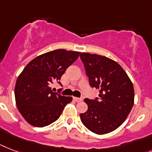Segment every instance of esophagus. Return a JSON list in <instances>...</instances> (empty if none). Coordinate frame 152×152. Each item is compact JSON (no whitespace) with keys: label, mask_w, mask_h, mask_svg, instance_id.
<instances>
[{"label":"esophagus","mask_w":152,"mask_h":152,"mask_svg":"<svg viewBox=\"0 0 152 152\" xmlns=\"http://www.w3.org/2000/svg\"><path fill=\"white\" fill-rule=\"evenodd\" d=\"M73 99H74V101L77 102H79L82 101V99H79V98H77V97H73Z\"/></svg>","instance_id":"esophagus-1"}]
</instances>
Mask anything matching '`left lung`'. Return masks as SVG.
Returning a JSON list of instances; mask_svg holds the SVG:
<instances>
[{"mask_svg":"<svg viewBox=\"0 0 152 152\" xmlns=\"http://www.w3.org/2000/svg\"><path fill=\"white\" fill-rule=\"evenodd\" d=\"M80 57L90 85L99 90V99H85L88 110L80 114L81 122L97 134L112 132L125 121L134 106L132 81L112 59L88 53H81Z\"/></svg>","mask_w":152,"mask_h":152,"instance_id":"8db88e82","label":"left lung"}]
</instances>
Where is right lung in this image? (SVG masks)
<instances>
[{
    "instance_id": "right-lung-1",
    "label": "right lung",
    "mask_w": 152,
    "mask_h": 152,
    "mask_svg": "<svg viewBox=\"0 0 152 152\" xmlns=\"http://www.w3.org/2000/svg\"><path fill=\"white\" fill-rule=\"evenodd\" d=\"M79 54L77 51L55 50L36 56L23 69L16 81L15 96L18 110L28 124L37 127L48 126L72 101L71 96L53 92L50 85L61 80Z\"/></svg>"
}]
</instances>
